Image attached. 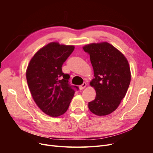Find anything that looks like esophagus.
Masks as SVG:
<instances>
[{
	"instance_id": "obj_1",
	"label": "esophagus",
	"mask_w": 153,
	"mask_h": 153,
	"mask_svg": "<svg viewBox=\"0 0 153 153\" xmlns=\"http://www.w3.org/2000/svg\"><path fill=\"white\" fill-rule=\"evenodd\" d=\"M86 85H87V84L85 83V82H84V83H83L82 85H79V89L80 90H82V89H84V88L86 87Z\"/></svg>"
}]
</instances>
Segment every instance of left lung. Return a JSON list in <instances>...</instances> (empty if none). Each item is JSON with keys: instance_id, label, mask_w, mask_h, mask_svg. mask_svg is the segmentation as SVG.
<instances>
[{"instance_id": "1", "label": "left lung", "mask_w": 153, "mask_h": 153, "mask_svg": "<svg viewBox=\"0 0 153 153\" xmlns=\"http://www.w3.org/2000/svg\"><path fill=\"white\" fill-rule=\"evenodd\" d=\"M82 48L90 55L95 77L90 85L96 96L88 107L96 115H109L118 108L130 85L129 63L121 51L107 42L87 44Z\"/></svg>"}]
</instances>
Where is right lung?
<instances>
[{
    "label": "right lung",
    "instance_id": "add662e5",
    "mask_svg": "<svg viewBox=\"0 0 153 153\" xmlns=\"http://www.w3.org/2000/svg\"><path fill=\"white\" fill-rule=\"evenodd\" d=\"M74 50V45L51 42L34 54L27 66L26 77L32 97L40 110L50 117L65 113L74 95L68 84L69 75L62 71L63 63Z\"/></svg>",
    "mask_w": 153,
    "mask_h": 153
}]
</instances>
